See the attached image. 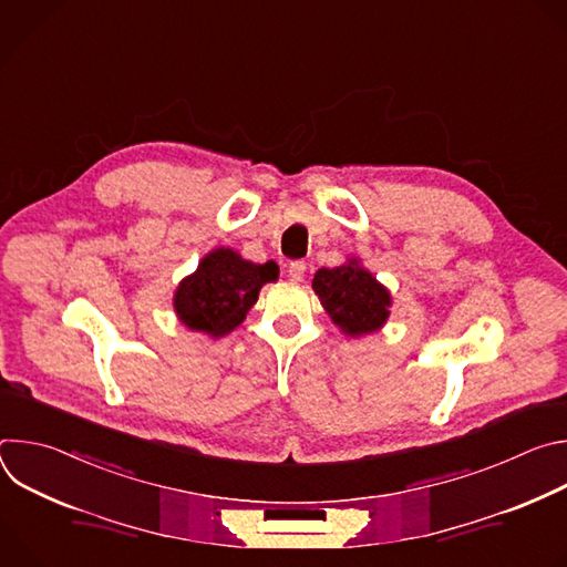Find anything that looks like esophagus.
<instances>
[{
  "label": "esophagus",
  "instance_id": "esophagus-1",
  "mask_svg": "<svg viewBox=\"0 0 567 567\" xmlns=\"http://www.w3.org/2000/svg\"><path fill=\"white\" fill-rule=\"evenodd\" d=\"M305 271H307V265H305L302 260H293V262L289 265V278H291L293 282H300V280L305 278Z\"/></svg>",
  "mask_w": 567,
  "mask_h": 567
}]
</instances>
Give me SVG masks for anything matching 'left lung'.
<instances>
[{
	"label": "left lung",
	"instance_id": "1",
	"mask_svg": "<svg viewBox=\"0 0 567 567\" xmlns=\"http://www.w3.org/2000/svg\"><path fill=\"white\" fill-rule=\"evenodd\" d=\"M311 287L334 326L348 337L379 332L390 316V291L357 258L334 269H318Z\"/></svg>",
	"mask_w": 567,
	"mask_h": 567
}]
</instances>
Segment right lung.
Returning <instances> with one entry per match:
<instances>
[{"mask_svg": "<svg viewBox=\"0 0 567 567\" xmlns=\"http://www.w3.org/2000/svg\"><path fill=\"white\" fill-rule=\"evenodd\" d=\"M278 280V265H254L219 247L202 258L195 274L175 291V311L188 330L213 339L230 334L256 305L262 285Z\"/></svg>", "mask_w": 567, "mask_h": 567, "instance_id": "obj_1", "label": "right lung"}]
</instances>
